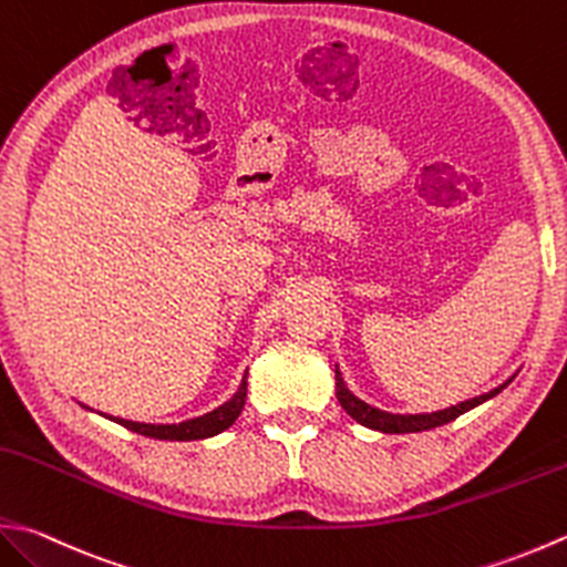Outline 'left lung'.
<instances>
[{"instance_id": "1", "label": "left lung", "mask_w": 567, "mask_h": 567, "mask_svg": "<svg viewBox=\"0 0 567 567\" xmlns=\"http://www.w3.org/2000/svg\"><path fill=\"white\" fill-rule=\"evenodd\" d=\"M334 373H337V398H339L341 408L347 410V413L353 420H357V423H361L363 427L388 432V435H405V432H423V430L447 425V423H452L454 417H460V415L467 413V410L482 405V403L489 401V398L498 395L508 383L514 381V375H512V379H508L502 385H496L494 391H489V393H482V395H476V398H470V401H462V403L452 405V408H445V410H435V413H415V415L413 413H405V415H401V413H388V410H381V408H373L369 403H363L361 398L353 395L349 388H347V383H343L339 365H337Z\"/></svg>"}]
</instances>
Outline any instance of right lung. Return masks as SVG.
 Segmentation results:
<instances>
[{"mask_svg": "<svg viewBox=\"0 0 567 567\" xmlns=\"http://www.w3.org/2000/svg\"><path fill=\"white\" fill-rule=\"evenodd\" d=\"M248 371L243 375L240 388L236 393H233L230 401H226L224 405H218L216 410H210L206 415H198L192 420H184V423H172V425H152V423H135V420H125V417H113V415H105L113 420V423L127 427L132 432H137V435L144 437H154V440H169V442H188V440H206V437H214L218 432L228 430L233 423H236L243 405H246V393H248ZM87 408V405H83Z\"/></svg>", "mask_w": 567, "mask_h": 567, "instance_id": "right-lung-1", "label": "right lung"}]
</instances>
